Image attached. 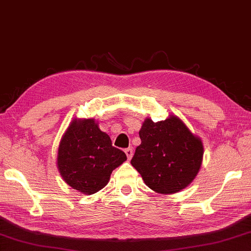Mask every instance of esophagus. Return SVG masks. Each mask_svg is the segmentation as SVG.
Listing matches in <instances>:
<instances>
[{"instance_id":"esophagus-1","label":"esophagus","mask_w":251,"mask_h":251,"mask_svg":"<svg viewBox=\"0 0 251 251\" xmlns=\"http://www.w3.org/2000/svg\"><path fill=\"white\" fill-rule=\"evenodd\" d=\"M125 153H126V156H127V158L128 159H131V157H133V148H127V149H125Z\"/></svg>"}]
</instances>
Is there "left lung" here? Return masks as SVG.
Returning <instances> with one entry per match:
<instances>
[{
	"mask_svg": "<svg viewBox=\"0 0 251 251\" xmlns=\"http://www.w3.org/2000/svg\"><path fill=\"white\" fill-rule=\"evenodd\" d=\"M139 137L141 144L130 163L154 192L176 193L197 176L203 158L202 141L176 116L157 123L147 118Z\"/></svg>",
	"mask_w": 251,
	"mask_h": 251,
	"instance_id": "1",
	"label": "left lung"
}]
</instances>
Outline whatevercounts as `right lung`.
<instances>
[{
    "label": "right lung",
    "mask_w": 251,
    "mask_h": 251,
    "mask_svg": "<svg viewBox=\"0 0 251 251\" xmlns=\"http://www.w3.org/2000/svg\"><path fill=\"white\" fill-rule=\"evenodd\" d=\"M127 159L114 147L110 136L100 130L94 120L74 121L58 149V168L63 180L82 193L102 190L111 173Z\"/></svg>",
    "instance_id": "1"
}]
</instances>
